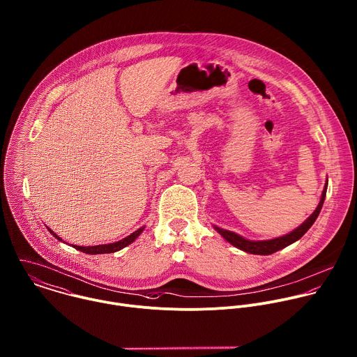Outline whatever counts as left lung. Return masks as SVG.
Segmentation results:
<instances>
[{"label":"left lung","instance_id":"8db88e82","mask_svg":"<svg viewBox=\"0 0 357 357\" xmlns=\"http://www.w3.org/2000/svg\"><path fill=\"white\" fill-rule=\"evenodd\" d=\"M327 186H328V181L324 185L320 203H319L317 208L314 210V213L310 215L299 227H296L295 230H292L291 233L282 236V237H278V238H273V240H264V241H251V240H245L244 237L238 236L234 231L223 230V229L218 227L216 225H214V229L227 243H230L231 245H234L236 248H238L244 252L255 254V255H271V254H273L279 250H283L287 245L295 243L310 229V226L314 223V220L317 219V216L321 211V207H323V203H324V199H326V193H327Z\"/></svg>","mask_w":357,"mask_h":357}]
</instances>
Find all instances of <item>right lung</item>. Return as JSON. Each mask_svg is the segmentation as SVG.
Returning <instances> with one entry per match:
<instances>
[{
  "instance_id": "right-lung-1",
  "label": "right lung",
  "mask_w": 357,
  "mask_h": 357,
  "mask_svg": "<svg viewBox=\"0 0 357 357\" xmlns=\"http://www.w3.org/2000/svg\"><path fill=\"white\" fill-rule=\"evenodd\" d=\"M50 230V233L56 237L59 241H63L61 237H58L50 227H47ZM144 229V226L139 227L138 230H135L132 234L127 236L126 238L120 240V241H116V243H112V244H100V245H92V247H82V245H73L75 250L81 251V252H85V254H91V255H96V254H110V252H116V251H120L121 248L130 245L131 243H134L137 240V237L141 234ZM66 243V241H63Z\"/></svg>"
}]
</instances>
